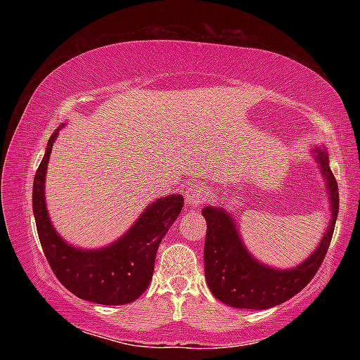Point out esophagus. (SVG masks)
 <instances>
[{"label":"esophagus","instance_id":"esophagus-1","mask_svg":"<svg viewBox=\"0 0 360 360\" xmlns=\"http://www.w3.org/2000/svg\"><path fill=\"white\" fill-rule=\"evenodd\" d=\"M204 195H205V188L200 184H192L188 187V192L186 196V204L190 205V207H196L204 201Z\"/></svg>","mask_w":360,"mask_h":360}]
</instances>
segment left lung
Here are the masks:
<instances>
[{"label": "left lung", "mask_w": 360, "mask_h": 360, "mask_svg": "<svg viewBox=\"0 0 360 360\" xmlns=\"http://www.w3.org/2000/svg\"><path fill=\"white\" fill-rule=\"evenodd\" d=\"M309 155L325 182L330 204V223L317 248L292 267H275L259 262L248 249L238 223L224 204L205 205L207 221L204 244V272L210 292L227 307L238 309H267L288 302L314 277L330 248L339 213V188L330 168L326 147L312 145Z\"/></svg>", "instance_id": "1"}]
</instances>
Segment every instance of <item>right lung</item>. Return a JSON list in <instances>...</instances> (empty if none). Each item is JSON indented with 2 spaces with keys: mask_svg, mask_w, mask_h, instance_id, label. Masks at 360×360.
Wrapping results in <instances>:
<instances>
[{
  "mask_svg": "<svg viewBox=\"0 0 360 360\" xmlns=\"http://www.w3.org/2000/svg\"><path fill=\"white\" fill-rule=\"evenodd\" d=\"M63 127L52 133L32 187V210L46 259L58 281L82 300L108 307L131 303L148 288L158 248L178 219L184 198L179 193L156 198L124 235L106 246H74L53 227L44 195L52 145Z\"/></svg>",
  "mask_w": 360,
  "mask_h": 360,
  "instance_id": "right-lung-1",
  "label": "right lung"
}]
</instances>
